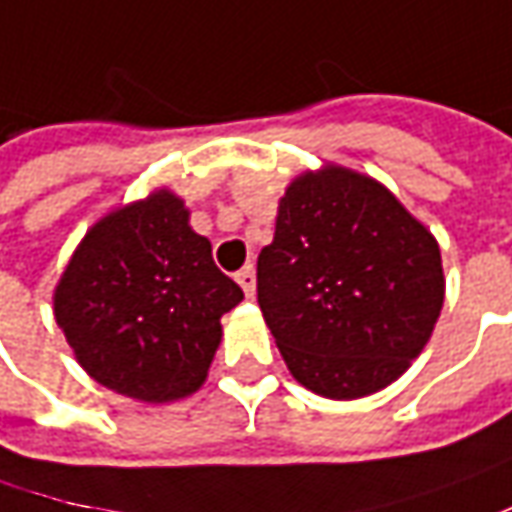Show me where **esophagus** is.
Returning a JSON list of instances; mask_svg holds the SVG:
<instances>
[{
	"label": "esophagus",
	"mask_w": 512,
	"mask_h": 512,
	"mask_svg": "<svg viewBox=\"0 0 512 512\" xmlns=\"http://www.w3.org/2000/svg\"><path fill=\"white\" fill-rule=\"evenodd\" d=\"M235 280L240 283V289L246 291V297L255 294V266H243V269L235 274Z\"/></svg>",
	"instance_id": "34e87169"
}]
</instances>
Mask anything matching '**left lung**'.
<instances>
[{
    "instance_id": "1",
    "label": "left lung",
    "mask_w": 512,
    "mask_h": 512,
    "mask_svg": "<svg viewBox=\"0 0 512 512\" xmlns=\"http://www.w3.org/2000/svg\"><path fill=\"white\" fill-rule=\"evenodd\" d=\"M445 300L431 232L377 181L300 175L257 255V303L297 382L328 399L391 385L431 340Z\"/></svg>"
}]
</instances>
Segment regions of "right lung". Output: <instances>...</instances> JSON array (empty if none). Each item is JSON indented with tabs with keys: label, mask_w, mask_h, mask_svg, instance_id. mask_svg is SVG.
I'll return each instance as SVG.
<instances>
[{
	"label": "right lung",
	"mask_w": 512,
	"mask_h": 512,
	"mask_svg": "<svg viewBox=\"0 0 512 512\" xmlns=\"http://www.w3.org/2000/svg\"><path fill=\"white\" fill-rule=\"evenodd\" d=\"M243 300L169 192L118 209L81 240L56 289V323L90 377L169 402L201 388L221 317Z\"/></svg>",
	"instance_id": "right-lung-1"
}]
</instances>
